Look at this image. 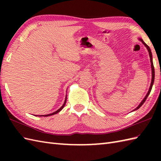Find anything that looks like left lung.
<instances>
[{
	"label": "left lung",
	"mask_w": 161,
	"mask_h": 161,
	"mask_svg": "<svg viewBox=\"0 0 161 161\" xmlns=\"http://www.w3.org/2000/svg\"><path fill=\"white\" fill-rule=\"evenodd\" d=\"M139 40L141 41V42L144 44L145 45V46L147 47V50H148V52H149V57H150V61H151V67H152V82H151V85H150V87H149V91L147 92V95H146V96L145 97V98L143 99V100H142V102H141V104H140L138 106V107H136V108H135L134 110L133 111H135V110H137V109H138L140 107H141V106L145 103V100H147V97H148V95H149V93H150V92H151V91H152V86H153V81H154V77H155V72H154V67H153V61H152V52H151V50H150V48H149V47L147 45V44L143 42V40L142 39H139Z\"/></svg>",
	"instance_id": "left-lung-1"
}]
</instances>
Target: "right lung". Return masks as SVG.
I'll use <instances>...</instances> for the list:
<instances>
[{
    "label": "right lung",
    "mask_w": 161,
    "mask_h": 161,
    "mask_svg": "<svg viewBox=\"0 0 161 161\" xmlns=\"http://www.w3.org/2000/svg\"><path fill=\"white\" fill-rule=\"evenodd\" d=\"M66 99H67V97L66 96V99H65V101H64V104L61 106V107L60 108H59L58 109L57 111H56L55 112H54V113H53V114H47V115H39V116H43V117H47V116H50V115H54V114H57V113H59V111H61V109H62L64 107V106H65V104H66Z\"/></svg>",
    "instance_id": "add662e5"
}]
</instances>
